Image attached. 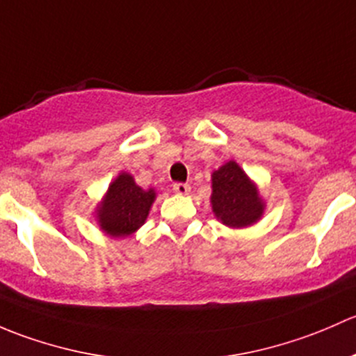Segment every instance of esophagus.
I'll return each instance as SVG.
<instances>
[{
  "mask_svg": "<svg viewBox=\"0 0 356 356\" xmlns=\"http://www.w3.org/2000/svg\"><path fill=\"white\" fill-rule=\"evenodd\" d=\"M173 190L175 193H178V195H186V193L190 192V186L186 185V183H175Z\"/></svg>",
  "mask_w": 356,
  "mask_h": 356,
  "instance_id": "1",
  "label": "esophagus"
}]
</instances>
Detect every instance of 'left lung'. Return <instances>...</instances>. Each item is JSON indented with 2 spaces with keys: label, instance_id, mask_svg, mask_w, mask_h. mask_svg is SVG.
I'll return each instance as SVG.
<instances>
[{
  "label": "left lung",
  "instance_id": "obj_1",
  "mask_svg": "<svg viewBox=\"0 0 356 356\" xmlns=\"http://www.w3.org/2000/svg\"><path fill=\"white\" fill-rule=\"evenodd\" d=\"M212 212L229 228H245L264 214L262 197L255 183L234 161H228L212 173Z\"/></svg>",
  "mask_w": 356,
  "mask_h": 356
}]
</instances>
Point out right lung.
Here are the masks:
<instances>
[{
    "label": "right lung",
    "mask_w": 356,
    "mask_h": 356,
    "mask_svg": "<svg viewBox=\"0 0 356 356\" xmlns=\"http://www.w3.org/2000/svg\"><path fill=\"white\" fill-rule=\"evenodd\" d=\"M154 199V188H140L131 175L120 173L97 207L99 226L115 238L134 234L147 219Z\"/></svg>",
    "instance_id": "1"
}]
</instances>
